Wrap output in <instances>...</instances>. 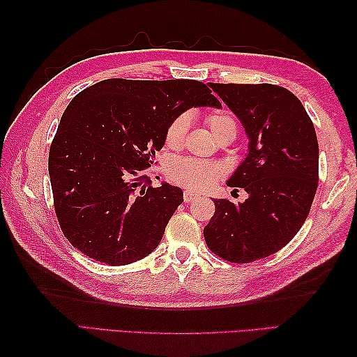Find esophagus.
I'll return each instance as SVG.
<instances>
[{"label": "esophagus", "mask_w": 357, "mask_h": 357, "mask_svg": "<svg viewBox=\"0 0 357 357\" xmlns=\"http://www.w3.org/2000/svg\"><path fill=\"white\" fill-rule=\"evenodd\" d=\"M196 198H198V195H196V193H193V192H190V190H185V192H184V201H185V202H192V201L196 199Z\"/></svg>", "instance_id": "obj_1"}]
</instances>
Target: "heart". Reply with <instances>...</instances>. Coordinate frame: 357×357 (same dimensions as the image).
Here are the masks:
<instances>
[{"mask_svg":"<svg viewBox=\"0 0 357 357\" xmlns=\"http://www.w3.org/2000/svg\"><path fill=\"white\" fill-rule=\"evenodd\" d=\"M207 124L210 130L219 139L225 133L238 132L236 119L229 112H213L207 116ZM190 128V115L181 113L172 119L165 130V144L170 149H179L187 138ZM167 174L170 181L196 192H206L213 187L222 176L221 165L215 162L202 161L195 158H176L167 165Z\"/></svg>","mask_w":357,"mask_h":357,"instance_id":"b5f03b06","label":"heart"}]
</instances>
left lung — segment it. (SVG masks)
Wrapping results in <instances>:
<instances>
[{
  "label": "left lung",
  "instance_id": "1",
  "mask_svg": "<svg viewBox=\"0 0 357 357\" xmlns=\"http://www.w3.org/2000/svg\"><path fill=\"white\" fill-rule=\"evenodd\" d=\"M208 86L248 136V155L227 181L248 198L242 204L215 199L204 238L225 261L253 262L285 247L310 213L319 181L314 126L298 96L280 86Z\"/></svg>",
  "mask_w": 357,
  "mask_h": 357
}]
</instances>
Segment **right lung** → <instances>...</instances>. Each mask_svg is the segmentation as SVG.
<instances>
[{
    "mask_svg": "<svg viewBox=\"0 0 357 357\" xmlns=\"http://www.w3.org/2000/svg\"><path fill=\"white\" fill-rule=\"evenodd\" d=\"M221 107L201 81L113 78L67 105L49 151L59 227L81 253L109 265L142 259L159 245L179 187H151L144 170L162 149L173 118L192 107Z\"/></svg>",
    "mask_w": 357,
    "mask_h": 357,
    "instance_id": "right-lung-1",
    "label": "right lung"
}]
</instances>
